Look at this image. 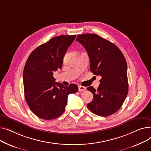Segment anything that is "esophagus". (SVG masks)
<instances>
[{
    "label": "esophagus",
    "instance_id": "esophagus-1",
    "mask_svg": "<svg viewBox=\"0 0 151 151\" xmlns=\"http://www.w3.org/2000/svg\"><path fill=\"white\" fill-rule=\"evenodd\" d=\"M86 89V88L84 86H78V91H80V92H82V91H84Z\"/></svg>",
    "mask_w": 151,
    "mask_h": 151
}]
</instances>
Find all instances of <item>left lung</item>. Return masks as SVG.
Returning a JSON list of instances; mask_svg holds the SVG:
<instances>
[{"label":"left lung","instance_id":"obj_1","mask_svg":"<svg viewBox=\"0 0 151 151\" xmlns=\"http://www.w3.org/2000/svg\"><path fill=\"white\" fill-rule=\"evenodd\" d=\"M76 41L86 50L90 60V70L101 77L97 90L87 89L93 93V100L88 104L89 109L100 116L111 115L120 109L128 93L127 65L119 47L98 35H78Z\"/></svg>","mask_w":151,"mask_h":151}]
</instances>
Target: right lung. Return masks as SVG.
Listing matches in <instances>:
<instances>
[{"label":"right lung","mask_w":151,"mask_h":151,"mask_svg":"<svg viewBox=\"0 0 151 151\" xmlns=\"http://www.w3.org/2000/svg\"><path fill=\"white\" fill-rule=\"evenodd\" d=\"M76 35H60L37 47L29 56L23 71L26 101L37 117L51 120L59 117L65 109L70 93H76L74 84L65 86L54 82V71L62 67L68 46Z\"/></svg>","instance_id":"add662e5"}]
</instances>
